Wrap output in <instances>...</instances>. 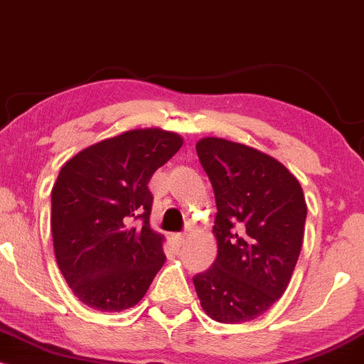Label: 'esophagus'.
Listing matches in <instances>:
<instances>
[{
  "label": "esophagus",
  "instance_id": "1",
  "mask_svg": "<svg viewBox=\"0 0 364 364\" xmlns=\"http://www.w3.org/2000/svg\"><path fill=\"white\" fill-rule=\"evenodd\" d=\"M171 240H173V243L176 246H181L185 243V235H181V232H176V235L171 236Z\"/></svg>",
  "mask_w": 364,
  "mask_h": 364
}]
</instances>
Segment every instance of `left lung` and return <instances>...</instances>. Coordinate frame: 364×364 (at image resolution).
Masks as SVG:
<instances>
[{
  "mask_svg": "<svg viewBox=\"0 0 364 364\" xmlns=\"http://www.w3.org/2000/svg\"><path fill=\"white\" fill-rule=\"evenodd\" d=\"M196 156L215 196L217 258L193 284L220 323L250 321L286 291L301 252L306 202L281 162L224 139H202Z\"/></svg>",
  "mask_w": 364,
  "mask_h": 364,
  "instance_id": "left-lung-1",
  "label": "left lung"
}]
</instances>
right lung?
I'll return each instance as SVG.
<instances>
[{"label": "right lung", "instance_id": "right-lung-1", "mask_svg": "<svg viewBox=\"0 0 364 364\" xmlns=\"http://www.w3.org/2000/svg\"><path fill=\"white\" fill-rule=\"evenodd\" d=\"M181 145L176 133L132 129L83 149L61 168L51 193L54 255L89 308L135 306L164 265V237L149 225L147 185Z\"/></svg>", "mask_w": 364, "mask_h": 364}]
</instances>
